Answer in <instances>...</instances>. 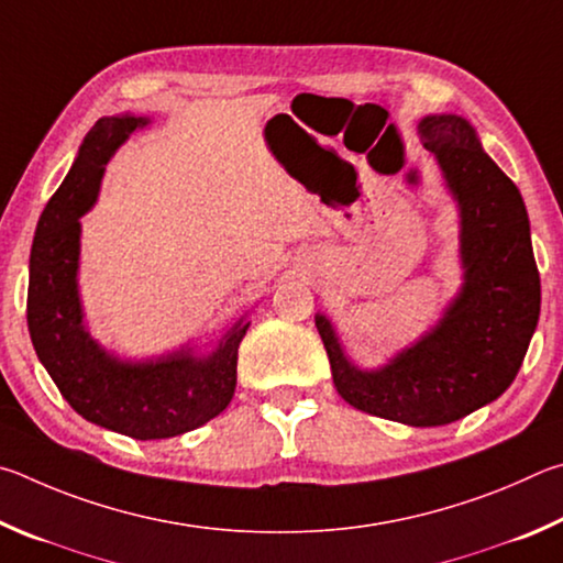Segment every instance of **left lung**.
<instances>
[{
	"label": "left lung",
	"mask_w": 563,
	"mask_h": 563,
	"mask_svg": "<svg viewBox=\"0 0 563 563\" xmlns=\"http://www.w3.org/2000/svg\"><path fill=\"white\" fill-rule=\"evenodd\" d=\"M422 145L435 155L460 207L462 289L442 319L386 366L363 371L317 313L333 386L349 406L412 428L448 426L497 400L517 378L541 309L529 217L517 185L482 151L462 115H426Z\"/></svg>",
	"instance_id": "obj_1"
}]
</instances>
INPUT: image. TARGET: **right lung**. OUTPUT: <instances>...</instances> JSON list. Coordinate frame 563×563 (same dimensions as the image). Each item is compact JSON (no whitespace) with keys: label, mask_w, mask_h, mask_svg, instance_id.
Here are the masks:
<instances>
[{"label":"right lung","mask_w":563,"mask_h":563,"mask_svg":"<svg viewBox=\"0 0 563 563\" xmlns=\"http://www.w3.org/2000/svg\"><path fill=\"white\" fill-rule=\"evenodd\" d=\"M147 123L131 113L106 115L86 133L71 170L38 217L26 323L38 361L78 416L128 438L163 440L205 426L230 406L236 349L250 321H236L205 356L180 349L161 358L121 361L88 333L78 297V220L96 202L106 163Z\"/></svg>","instance_id":"add662e5"}]
</instances>
